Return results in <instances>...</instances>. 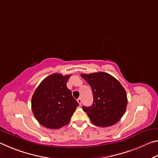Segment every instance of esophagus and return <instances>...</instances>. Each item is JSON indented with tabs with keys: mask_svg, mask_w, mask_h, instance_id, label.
I'll use <instances>...</instances> for the list:
<instances>
[{
	"mask_svg": "<svg viewBox=\"0 0 158 158\" xmlns=\"http://www.w3.org/2000/svg\"><path fill=\"white\" fill-rule=\"evenodd\" d=\"M77 102H78V103H79V105L81 106V104H82V100L81 98H79V99H77Z\"/></svg>",
	"mask_w": 158,
	"mask_h": 158,
	"instance_id": "1",
	"label": "esophagus"
}]
</instances>
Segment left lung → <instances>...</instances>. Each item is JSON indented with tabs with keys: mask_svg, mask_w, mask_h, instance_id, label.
Returning <instances> with one entry per match:
<instances>
[{
	"mask_svg": "<svg viewBox=\"0 0 158 158\" xmlns=\"http://www.w3.org/2000/svg\"><path fill=\"white\" fill-rule=\"evenodd\" d=\"M81 76L89 83L93 91V105L82 107L92 123L99 127L116 124L124 115L127 105L126 92L121 83L103 72Z\"/></svg>",
	"mask_w": 158,
	"mask_h": 158,
	"instance_id": "obj_1",
	"label": "left lung"
}]
</instances>
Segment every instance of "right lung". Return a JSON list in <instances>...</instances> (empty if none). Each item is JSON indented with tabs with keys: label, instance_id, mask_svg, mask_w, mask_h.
I'll return each mask as SVG.
<instances>
[{
	"label": "right lung",
	"instance_id": "right-lung-1",
	"mask_svg": "<svg viewBox=\"0 0 158 158\" xmlns=\"http://www.w3.org/2000/svg\"><path fill=\"white\" fill-rule=\"evenodd\" d=\"M71 74L55 73L45 78L32 97V111L38 121L49 129H59L68 125L79 105L67 82Z\"/></svg>",
	"mask_w": 158,
	"mask_h": 158
}]
</instances>
